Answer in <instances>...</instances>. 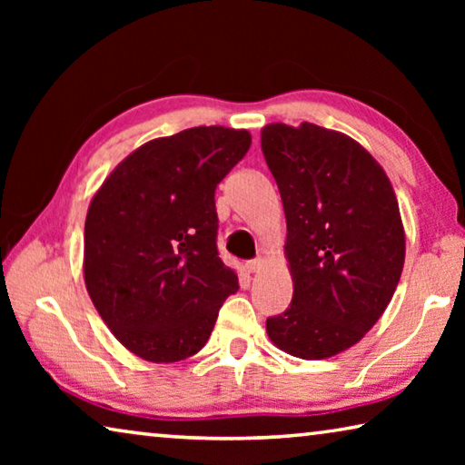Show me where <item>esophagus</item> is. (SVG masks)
<instances>
[{
  "mask_svg": "<svg viewBox=\"0 0 465 465\" xmlns=\"http://www.w3.org/2000/svg\"><path fill=\"white\" fill-rule=\"evenodd\" d=\"M262 264H264L262 258H254V261H248L246 262V271L248 272H258V271L262 269Z\"/></svg>",
  "mask_w": 465,
  "mask_h": 465,
  "instance_id": "34e87169",
  "label": "esophagus"
}]
</instances>
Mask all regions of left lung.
Listing matches in <instances>:
<instances>
[{
  "mask_svg": "<svg viewBox=\"0 0 465 465\" xmlns=\"http://www.w3.org/2000/svg\"><path fill=\"white\" fill-rule=\"evenodd\" d=\"M264 160L287 219L289 308L266 332L318 361L359 342L388 308L404 269V227L390 178L357 141L318 124H266Z\"/></svg>",
  "mask_w": 465,
  "mask_h": 465,
  "instance_id": "obj_1",
  "label": "left lung"
}]
</instances>
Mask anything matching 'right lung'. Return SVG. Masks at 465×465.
Masks as SVG:
<instances>
[{
    "label": "right lung",
    "instance_id": "right-lung-1",
    "mask_svg": "<svg viewBox=\"0 0 465 465\" xmlns=\"http://www.w3.org/2000/svg\"><path fill=\"white\" fill-rule=\"evenodd\" d=\"M248 131L193 127L153 139L94 194L84 277L113 334L137 357L176 363L207 344L240 289L217 250L215 188L250 149Z\"/></svg>",
    "mask_w": 465,
    "mask_h": 465
}]
</instances>
